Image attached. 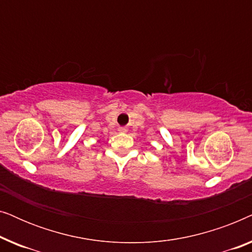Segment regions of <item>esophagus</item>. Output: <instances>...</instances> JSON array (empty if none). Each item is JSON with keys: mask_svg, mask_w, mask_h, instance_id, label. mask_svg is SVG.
Instances as JSON below:
<instances>
[{"mask_svg": "<svg viewBox=\"0 0 252 252\" xmlns=\"http://www.w3.org/2000/svg\"><path fill=\"white\" fill-rule=\"evenodd\" d=\"M119 132H123V133H125V132H126V128H123V127H122V128H119Z\"/></svg>", "mask_w": 252, "mask_h": 252, "instance_id": "obj_1", "label": "esophagus"}]
</instances>
